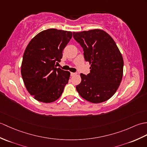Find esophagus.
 Returning a JSON list of instances; mask_svg holds the SVG:
<instances>
[{
	"instance_id": "obj_1",
	"label": "esophagus",
	"mask_w": 147,
	"mask_h": 147,
	"mask_svg": "<svg viewBox=\"0 0 147 147\" xmlns=\"http://www.w3.org/2000/svg\"><path fill=\"white\" fill-rule=\"evenodd\" d=\"M76 73H71V76H74V75H76Z\"/></svg>"
}]
</instances>
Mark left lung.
<instances>
[{
	"instance_id": "8db88e82",
	"label": "left lung",
	"mask_w": 147,
	"mask_h": 147,
	"mask_svg": "<svg viewBox=\"0 0 147 147\" xmlns=\"http://www.w3.org/2000/svg\"><path fill=\"white\" fill-rule=\"evenodd\" d=\"M83 47L84 57L91 64L90 73L81 74L76 86L80 96L93 103L107 101L120 86L123 72V59L112 37L103 30L73 32Z\"/></svg>"
}]
</instances>
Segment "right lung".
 <instances>
[{
	"label": "right lung",
	"instance_id": "1",
	"mask_svg": "<svg viewBox=\"0 0 147 147\" xmlns=\"http://www.w3.org/2000/svg\"><path fill=\"white\" fill-rule=\"evenodd\" d=\"M72 32L49 29L30 40L23 55L21 74L27 90L37 101L51 103L62 94L70 73L57 68Z\"/></svg>",
	"mask_w": 147,
	"mask_h": 147
}]
</instances>
